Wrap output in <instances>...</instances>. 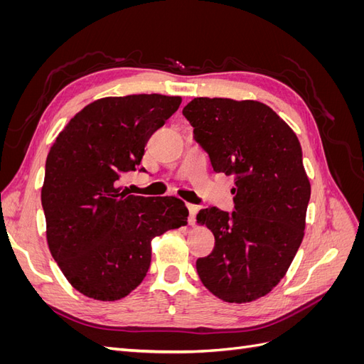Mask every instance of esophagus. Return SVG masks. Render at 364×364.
I'll return each instance as SVG.
<instances>
[{
	"label": "esophagus",
	"instance_id": "esophagus-1",
	"mask_svg": "<svg viewBox=\"0 0 364 364\" xmlns=\"http://www.w3.org/2000/svg\"><path fill=\"white\" fill-rule=\"evenodd\" d=\"M186 206H188V211H190L188 223H190V225H194V223H196V214H197V211H199V208H197L196 205H191V203H188Z\"/></svg>",
	"mask_w": 364,
	"mask_h": 364
}]
</instances>
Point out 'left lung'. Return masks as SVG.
I'll list each match as a JSON object with an SVG mask.
<instances>
[{
	"instance_id": "8db88e82",
	"label": "left lung",
	"mask_w": 364,
	"mask_h": 364,
	"mask_svg": "<svg viewBox=\"0 0 364 364\" xmlns=\"http://www.w3.org/2000/svg\"><path fill=\"white\" fill-rule=\"evenodd\" d=\"M182 114L215 173L234 176L235 211L200 209L213 252L196 262L205 287L230 304L252 302L277 287L299 249L311 185L294 132L253 100L194 98Z\"/></svg>"
}]
</instances>
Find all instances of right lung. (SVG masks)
Returning <instances> with one entry per match:
<instances>
[{"instance_id": "add662e5", "label": "right lung", "mask_w": 364, "mask_h": 364, "mask_svg": "<svg viewBox=\"0 0 364 364\" xmlns=\"http://www.w3.org/2000/svg\"><path fill=\"white\" fill-rule=\"evenodd\" d=\"M181 97H106L85 106L54 141L41 193L47 241L65 278L97 301H118L146 278L151 240L186 225L188 209L173 196L119 191L124 173L141 167L149 138Z\"/></svg>"}]
</instances>
